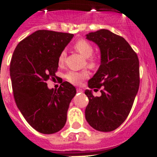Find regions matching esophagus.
I'll list each match as a JSON object with an SVG mask.
<instances>
[{
	"instance_id": "obj_1",
	"label": "esophagus",
	"mask_w": 157,
	"mask_h": 157,
	"mask_svg": "<svg viewBox=\"0 0 157 157\" xmlns=\"http://www.w3.org/2000/svg\"><path fill=\"white\" fill-rule=\"evenodd\" d=\"M77 93H83V90L81 88H77Z\"/></svg>"
}]
</instances>
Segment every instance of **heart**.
<instances>
[{"mask_svg":"<svg viewBox=\"0 0 157 157\" xmlns=\"http://www.w3.org/2000/svg\"><path fill=\"white\" fill-rule=\"evenodd\" d=\"M73 48H74V50L77 51L78 53H80L83 58H86L85 64H86L88 67L93 68V67H95L97 65V58L96 57L93 56L94 48H93V45L88 41L85 40V39H80V40L77 41L75 42ZM65 52L62 51L60 53L59 56H58V64L59 65H63L64 62V59H65ZM88 75V71L84 69L80 71H70L66 73L64 77H65V79L67 81L72 83V84L78 85L83 80L87 78Z\"/></svg>","mask_w":157,"mask_h":157,"instance_id":"heart-1","label":"heart"}]
</instances>
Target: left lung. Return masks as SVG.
<instances>
[{
    "instance_id": "1",
    "label": "left lung",
    "mask_w": 157,
    "mask_h": 157,
    "mask_svg": "<svg viewBox=\"0 0 157 157\" xmlns=\"http://www.w3.org/2000/svg\"><path fill=\"white\" fill-rule=\"evenodd\" d=\"M86 39L97 44L101 52V64L88 86L102 89V95L96 97L86 90L89 103L85 117L94 129L112 131L125 121L138 91V57L124 38L108 29L90 33Z\"/></svg>"
}]
</instances>
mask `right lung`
<instances>
[{
    "mask_svg": "<svg viewBox=\"0 0 157 157\" xmlns=\"http://www.w3.org/2000/svg\"><path fill=\"white\" fill-rule=\"evenodd\" d=\"M74 35L38 30L19 42L10 65L14 99L25 119L35 130L51 134L64 128L76 89L63 82L58 90L48 88L58 67V56Z\"/></svg>",
    "mask_w": 157,
    "mask_h": 157,
    "instance_id": "add662e5",
    "label": "right lung"
}]
</instances>
